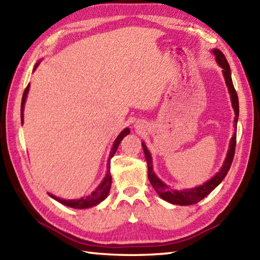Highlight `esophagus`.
I'll return each instance as SVG.
<instances>
[{
	"label": "esophagus",
	"mask_w": 260,
	"mask_h": 260,
	"mask_svg": "<svg viewBox=\"0 0 260 260\" xmlns=\"http://www.w3.org/2000/svg\"><path fill=\"white\" fill-rule=\"evenodd\" d=\"M134 126L136 127V129H141V126H142V125H141V124H138V123H136Z\"/></svg>",
	"instance_id": "esophagus-1"
}]
</instances>
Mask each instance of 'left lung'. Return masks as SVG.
<instances>
[{
	"label": "left lung",
	"instance_id": "left-lung-1",
	"mask_svg": "<svg viewBox=\"0 0 260 260\" xmlns=\"http://www.w3.org/2000/svg\"><path fill=\"white\" fill-rule=\"evenodd\" d=\"M211 52H212V55L215 57V60H216L217 64L223 69L222 70L223 77H224L226 86H228V90L230 93L233 110H234V112H235L234 133H233V136L230 141L229 149H228V152H226V157L224 159L222 167L219 168V170L210 179V180L205 181L203 184L198 185V187L191 188V189H181V190L172 189L156 176L155 171H154V167H152V157H151L150 151L147 148V146H146L145 142H142L144 154L146 157V161H147V166H148V179L152 185V188L155 189V191L157 192V194L159 197H160L162 200H165V201H167L171 204L192 205V204H196V203L201 201L202 199H204L210 193V192L214 190L217 185L223 181V179L226 177V175H228V172L231 168L233 157H234L235 146H236L237 121H238V115H239L238 96H237V93L234 89V85H233L230 64H229L228 60H226L225 56L223 55V52L216 48H213L211 50Z\"/></svg>",
	"mask_w": 260,
	"mask_h": 260
}]
</instances>
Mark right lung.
<instances>
[{"mask_svg":"<svg viewBox=\"0 0 260 260\" xmlns=\"http://www.w3.org/2000/svg\"><path fill=\"white\" fill-rule=\"evenodd\" d=\"M41 61H42V59L36 62L34 69H32V72H34L37 69V67L39 66V63H41ZM28 91H29V84L27 85V88L25 89L23 98H22V105H21V122H22V125L24 123V108H25L26 99H27ZM129 133H131V129L128 127L124 128L121 133H119L118 136L116 137V139L114 141V143H113V146H112L110 155H109V159H108V166H106V174H105L104 178L102 179L101 183L98 185L94 191L91 192V194L86 196V197L79 198V199H72V200H66V199H62V198H58V197L51 194V193H48V196L51 199L56 200V201H58L59 203H61L66 206H69V208H73V209H80V210L92 208V206H95V205L101 203L102 201H104V200L108 198V196L110 193V189H111V184H112L111 159H112L113 156H114V154L117 150L118 145L121 144V142L123 141V138L126 135H128Z\"/></svg>","mask_w":260,"mask_h":260,"instance_id":"right-lung-1","label":"right lung"}]
</instances>
